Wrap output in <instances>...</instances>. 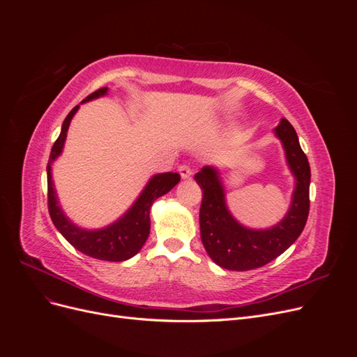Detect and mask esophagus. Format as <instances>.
<instances>
[{"instance_id":"obj_1","label":"esophagus","mask_w":357,"mask_h":357,"mask_svg":"<svg viewBox=\"0 0 357 357\" xmlns=\"http://www.w3.org/2000/svg\"><path fill=\"white\" fill-rule=\"evenodd\" d=\"M178 172H180L181 178H190V177H192V174H193V169H192V167H190V165H188V164H183V165H180V167H178Z\"/></svg>"}]
</instances>
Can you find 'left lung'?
Instances as JSON below:
<instances>
[{"instance_id": "obj_1", "label": "left lung", "mask_w": 357, "mask_h": 357, "mask_svg": "<svg viewBox=\"0 0 357 357\" xmlns=\"http://www.w3.org/2000/svg\"><path fill=\"white\" fill-rule=\"evenodd\" d=\"M282 142L295 190L284 219L268 229H248L234 219L225 202V190L219 172L204 167L195 174L202 188L199 208L201 240L213 262L231 271H248L269 264L286 252L304 231L310 211L311 171L305 153L302 152L296 131L286 119L274 129Z\"/></svg>"}]
</instances>
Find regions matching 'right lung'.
<instances>
[{
	"label": "right lung",
	"mask_w": 357,
	"mask_h": 357,
	"mask_svg": "<svg viewBox=\"0 0 357 357\" xmlns=\"http://www.w3.org/2000/svg\"><path fill=\"white\" fill-rule=\"evenodd\" d=\"M109 91V88H101L95 91L89 96L82 101H91L95 98L104 96ZM80 105H75L74 109L68 113L66 121L62 123L61 134L58 139L52 147V152L49 156L47 164V205H49V214L52 218L53 225L56 226V229L63 235L73 247L77 248L79 252L88 255L91 257L100 259V261H109V262H122L126 259L135 256L142 247L144 245L149 232H150V207L152 204L162 195H165L174 188L180 181V176L177 172H162V174H156L149 180L142 195L137 198V201L132 204V207L129 208L121 219H117L110 226H105L102 229L88 231L79 228L77 225H74L66 214H63L62 208L58 204V197L55 188H53L52 180V162L55 160L63 149V143H66L68 126L73 116L79 110Z\"/></svg>",
	"instance_id": "add662e5"
}]
</instances>
